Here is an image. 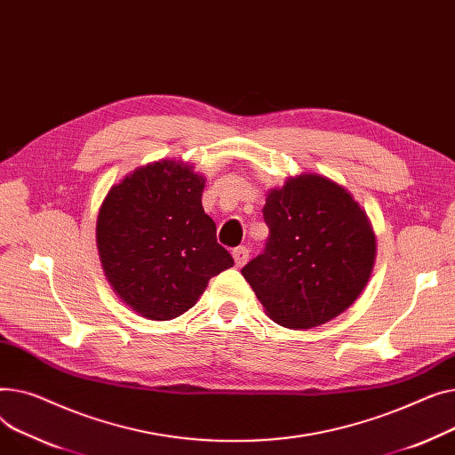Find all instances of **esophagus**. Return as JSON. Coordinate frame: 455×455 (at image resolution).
Instances as JSON below:
<instances>
[{
    "label": "esophagus",
    "mask_w": 455,
    "mask_h": 455,
    "mask_svg": "<svg viewBox=\"0 0 455 455\" xmlns=\"http://www.w3.org/2000/svg\"><path fill=\"white\" fill-rule=\"evenodd\" d=\"M231 255H233V259H235V264H236V266H244V264L248 262L250 250H248V248H244V246H238V248H235V250L231 251Z\"/></svg>",
    "instance_id": "esophagus-1"
}]
</instances>
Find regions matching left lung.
Masks as SVG:
<instances>
[{
    "mask_svg": "<svg viewBox=\"0 0 455 455\" xmlns=\"http://www.w3.org/2000/svg\"><path fill=\"white\" fill-rule=\"evenodd\" d=\"M270 238L243 275L272 322L303 331L349 308L377 259L365 209L334 180L301 172L270 189L264 204Z\"/></svg>",
    "mask_w": 455,
    "mask_h": 455,
    "instance_id": "8db88e82",
    "label": "left lung"
}]
</instances>
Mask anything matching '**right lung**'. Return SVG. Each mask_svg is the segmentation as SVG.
<instances>
[{
	"label": "right lung",
	"instance_id": "add662e5",
	"mask_svg": "<svg viewBox=\"0 0 455 455\" xmlns=\"http://www.w3.org/2000/svg\"><path fill=\"white\" fill-rule=\"evenodd\" d=\"M204 187L193 165L159 159L124 176L100 204L95 235L104 275L141 317L181 315L211 277L233 266L202 207Z\"/></svg>",
	"mask_w": 455,
	"mask_h": 455
}]
</instances>
